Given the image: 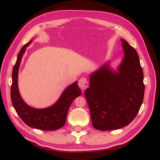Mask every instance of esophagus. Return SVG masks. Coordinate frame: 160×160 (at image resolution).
I'll return each instance as SVG.
<instances>
[{
    "label": "esophagus",
    "instance_id": "1",
    "mask_svg": "<svg viewBox=\"0 0 160 160\" xmlns=\"http://www.w3.org/2000/svg\"><path fill=\"white\" fill-rule=\"evenodd\" d=\"M79 88L83 89L85 90L87 88H88V80L87 79V77H81V78L79 80Z\"/></svg>",
    "mask_w": 160,
    "mask_h": 160
}]
</instances>
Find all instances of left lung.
<instances>
[{"mask_svg": "<svg viewBox=\"0 0 160 160\" xmlns=\"http://www.w3.org/2000/svg\"><path fill=\"white\" fill-rule=\"evenodd\" d=\"M122 41L125 57L118 72L103 66L91 75L89 88L85 90L92 124L101 131L129 125L143 103L145 85L138 54L126 41Z\"/></svg>", "mask_w": 160, "mask_h": 160, "instance_id": "8db88e82", "label": "left lung"}]
</instances>
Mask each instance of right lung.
Wrapping results in <instances>:
<instances>
[{"instance_id": "obj_1", "label": "right lung", "mask_w": 160, "mask_h": 160, "mask_svg": "<svg viewBox=\"0 0 160 160\" xmlns=\"http://www.w3.org/2000/svg\"><path fill=\"white\" fill-rule=\"evenodd\" d=\"M31 42L30 41L21 48L13 67L11 89L12 103L19 117L28 126L44 131L57 130L65 125L72 101L81 95V91L77 85L78 82H75L64 91L55 105L46 109L32 108L24 102L18 89V72L22 55Z\"/></svg>"}]
</instances>
